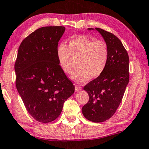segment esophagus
Listing matches in <instances>:
<instances>
[{
    "mask_svg": "<svg viewBox=\"0 0 149 149\" xmlns=\"http://www.w3.org/2000/svg\"><path fill=\"white\" fill-rule=\"evenodd\" d=\"M81 90V87L79 85H76L75 87V92H78V91H80Z\"/></svg>",
    "mask_w": 149,
    "mask_h": 149,
    "instance_id": "obj_1",
    "label": "esophagus"
}]
</instances>
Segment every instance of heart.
Masks as SVG:
<instances>
[{"mask_svg":"<svg viewBox=\"0 0 149 149\" xmlns=\"http://www.w3.org/2000/svg\"><path fill=\"white\" fill-rule=\"evenodd\" d=\"M72 57L71 58L70 56ZM109 51L107 43L81 35H76L70 40L68 48L60 45L57 49V57L61 68L65 74L72 73L74 62L78 68L71 76L76 82H85L90 77H98L107 64Z\"/></svg>","mask_w":149,"mask_h":149,"instance_id":"b5f03b06","label":"heart"}]
</instances>
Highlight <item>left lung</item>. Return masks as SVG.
<instances>
[{"instance_id":"1","label":"left lung","mask_w":149,"mask_h":149,"mask_svg":"<svg viewBox=\"0 0 149 149\" xmlns=\"http://www.w3.org/2000/svg\"><path fill=\"white\" fill-rule=\"evenodd\" d=\"M95 30L100 33L107 43L109 56L102 74L84 86L89 101L81 111L88 120L102 123L114 115L123 99L129 81V57L116 36L100 28Z\"/></svg>"}]
</instances>
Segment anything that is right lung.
Returning a JSON list of instances; mask_svg holds the SVG:
<instances>
[{
  "label": "right lung",
  "mask_w": 149,
  "mask_h": 149,
  "mask_svg": "<svg viewBox=\"0 0 149 149\" xmlns=\"http://www.w3.org/2000/svg\"><path fill=\"white\" fill-rule=\"evenodd\" d=\"M63 26L39 28L22 41L15 64L16 87L26 110L42 123L60 115L63 104L75 87L61 68L57 57Z\"/></svg>",
  "instance_id": "obj_1"
}]
</instances>
